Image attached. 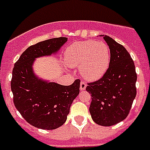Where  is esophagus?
<instances>
[{
    "mask_svg": "<svg viewBox=\"0 0 150 150\" xmlns=\"http://www.w3.org/2000/svg\"><path fill=\"white\" fill-rule=\"evenodd\" d=\"M86 86H87L86 83H85V82L81 81V83H80V89L85 90L86 89Z\"/></svg>",
    "mask_w": 150,
    "mask_h": 150,
    "instance_id": "34e87169",
    "label": "esophagus"
}]
</instances>
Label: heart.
<instances>
[{"label": "heart", "instance_id": "heart-1", "mask_svg": "<svg viewBox=\"0 0 150 150\" xmlns=\"http://www.w3.org/2000/svg\"><path fill=\"white\" fill-rule=\"evenodd\" d=\"M64 59L69 67H80L84 79L95 81L107 72L110 62V51L104 41H79L67 46Z\"/></svg>", "mask_w": 150, "mask_h": 150}]
</instances>
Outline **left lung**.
Here are the masks:
<instances>
[{
    "mask_svg": "<svg viewBox=\"0 0 150 150\" xmlns=\"http://www.w3.org/2000/svg\"><path fill=\"white\" fill-rule=\"evenodd\" d=\"M100 36L110 51L109 68L98 81L88 83L86 90L91 95L89 112L93 121L111 126L123 121L129 113L137 94V74L126 49L109 36Z\"/></svg>",
    "mask_w": 150,
    "mask_h": 150,
    "instance_id": "8db88e82",
    "label": "left lung"
}]
</instances>
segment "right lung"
Here are the masks:
<instances>
[{
    "label": "right lung",
    "instance_id": "add662e5",
    "mask_svg": "<svg viewBox=\"0 0 150 150\" xmlns=\"http://www.w3.org/2000/svg\"><path fill=\"white\" fill-rule=\"evenodd\" d=\"M67 41V38H52L29 46L13 67V102L22 117L36 128L53 130L62 126L79 93V79L62 86L40 78L33 67L36 59L57 54Z\"/></svg>",
    "mask_w": 150,
    "mask_h": 150
}]
</instances>
